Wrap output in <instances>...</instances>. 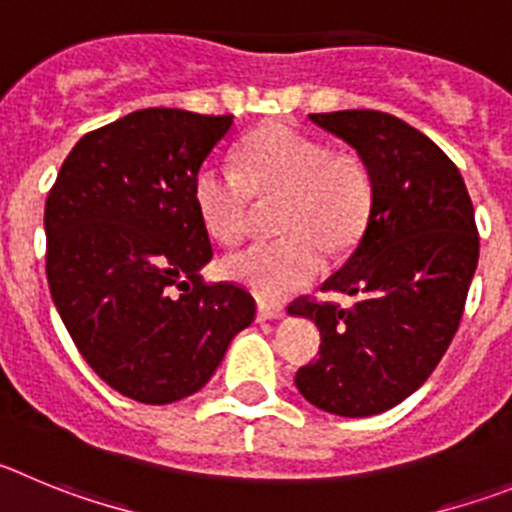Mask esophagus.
Listing matches in <instances>:
<instances>
[{
	"instance_id": "esophagus-1",
	"label": "esophagus",
	"mask_w": 512,
	"mask_h": 512,
	"mask_svg": "<svg viewBox=\"0 0 512 512\" xmlns=\"http://www.w3.org/2000/svg\"><path fill=\"white\" fill-rule=\"evenodd\" d=\"M285 313V308L275 301H257V319L260 321H273L280 319Z\"/></svg>"
}]
</instances>
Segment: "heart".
I'll return each instance as SVG.
<instances>
[{
	"mask_svg": "<svg viewBox=\"0 0 512 512\" xmlns=\"http://www.w3.org/2000/svg\"><path fill=\"white\" fill-rule=\"evenodd\" d=\"M252 199L280 201L285 237L232 252L222 273L257 296L280 298L319 275L324 247L342 252L357 242L372 206L370 170L357 155L331 153L319 137L267 124L247 137L237 168L209 160L193 181L201 224L222 245L245 237Z\"/></svg>",
	"mask_w": 512,
	"mask_h": 512,
	"instance_id": "heart-1",
	"label": "heart"
}]
</instances>
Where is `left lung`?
<instances>
[{
    "label": "left lung",
    "mask_w": 512,
    "mask_h": 512,
    "mask_svg": "<svg viewBox=\"0 0 512 512\" xmlns=\"http://www.w3.org/2000/svg\"><path fill=\"white\" fill-rule=\"evenodd\" d=\"M308 117L357 150L372 206L349 260L321 285L352 306H288L321 331L319 359L298 370L296 388L334 416H377L421 388L457 334L480 257L472 199L457 165L403 119L372 109Z\"/></svg>",
    "instance_id": "obj_1"
}]
</instances>
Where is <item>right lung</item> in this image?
<instances>
[{"instance_id":"obj_1","label":"right lung","mask_w":512,"mask_h":512,"mask_svg":"<svg viewBox=\"0 0 512 512\" xmlns=\"http://www.w3.org/2000/svg\"><path fill=\"white\" fill-rule=\"evenodd\" d=\"M234 124L140 109L76 142L45 201L50 296L81 357L109 388L165 405L201 390L255 298L211 283L193 181Z\"/></svg>"}]
</instances>
